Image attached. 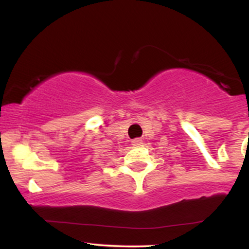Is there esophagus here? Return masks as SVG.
<instances>
[{"label": "esophagus", "mask_w": 249, "mask_h": 249, "mask_svg": "<svg viewBox=\"0 0 249 249\" xmlns=\"http://www.w3.org/2000/svg\"><path fill=\"white\" fill-rule=\"evenodd\" d=\"M131 144H132V146H135V147H139V146H142V139H139V138H136L131 142Z\"/></svg>", "instance_id": "34e87169"}]
</instances>
